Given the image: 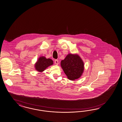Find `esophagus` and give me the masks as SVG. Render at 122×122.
I'll use <instances>...</instances> for the list:
<instances>
[{"instance_id":"34e87169","label":"esophagus","mask_w":122,"mask_h":122,"mask_svg":"<svg viewBox=\"0 0 122 122\" xmlns=\"http://www.w3.org/2000/svg\"><path fill=\"white\" fill-rule=\"evenodd\" d=\"M55 63L57 65H58L59 64V61H58V60H55Z\"/></svg>"}]
</instances>
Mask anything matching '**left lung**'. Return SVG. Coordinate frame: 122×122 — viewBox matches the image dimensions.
I'll return each instance as SVG.
<instances>
[{
	"instance_id": "8db88e82",
	"label": "left lung",
	"mask_w": 122,
	"mask_h": 122,
	"mask_svg": "<svg viewBox=\"0 0 122 122\" xmlns=\"http://www.w3.org/2000/svg\"><path fill=\"white\" fill-rule=\"evenodd\" d=\"M61 66L70 80H75L80 78L84 70V63L77 54H68L61 61Z\"/></svg>"
}]
</instances>
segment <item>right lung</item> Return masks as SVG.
Instances as JSON below:
<instances>
[{"instance_id":"1","label":"right lung","mask_w":122,"mask_h":122,"mask_svg":"<svg viewBox=\"0 0 122 122\" xmlns=\"http://www.w3.org/2000/svg\"><path fill=\"white\" fill-rule=\"evenodd\" d=\"M53 64V60L47 59L45 57H40L35 64V69L39 72H42L48 67Z\"/></svg>"}]
</instances>
